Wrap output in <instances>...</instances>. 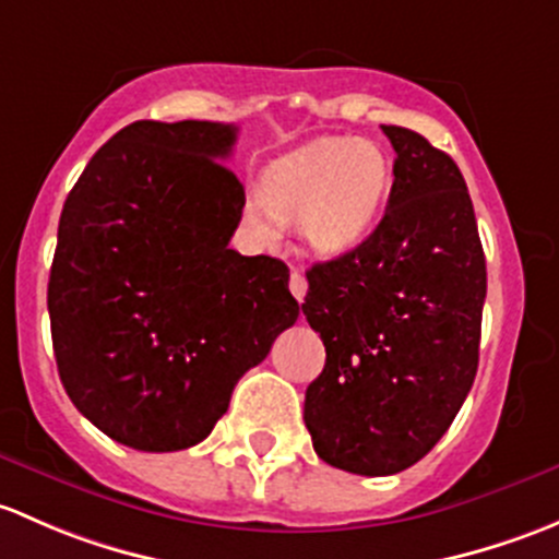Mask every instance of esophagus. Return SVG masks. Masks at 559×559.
I'll list each match as a JSON object with an SVG mask.
<instances>
[{"mask_svg": "<svg viewBox=\"0 0 559 559\" xmlns=\"http://www.w3.org/2000/svg\"><path fill=\"white\" fill-rule=\"evenodd\" d=\"M307 277H304L301 272H293L290 274V293L296 296V301H304V296H307Z\"/></svg>", "mask_w": 559, "mask_h": 559, "instance_id": "34e87169", "label": "esophagus"}]
</instances>
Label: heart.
Here are the masks:
<instances>
[{
  "label": "heart",
  "instance_id": "1",
  "mask_svg": "<svg viewBox=\"0 0 559 559\" xmlns=\"http://www.w3.org/2000/svg\"><path fill=\"white\" fill-rule=\"evenodd\" d=\"M390 188V160L371 142L318 140L282 155L252 188L241 217L272 245L282 223H298L304 245L322 258L353 252L368 239Z\"/></svg>",
  "mask_w": 559,
  "mask_h": 559
}]
</instances>
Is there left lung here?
I'll use <instances>...</instances> for the list:
<instances>
[{
  "label": "left lung",
  "mask_w": 559,
  "mask_h": 559,
  "mask_svg": "<svg viewBox=\"0 0 559 559\" xmlns=\"http://www.w3.org/2000/svg\"><path fill=\"white\" fill-rule=\"evenodd\" d=\"M395 151L379 226L314 263L301 309L325 344L304 423L333 468L390 476L436 447L479 366L485 250L457 164L423 134L382 126Z\"/></svg>",
  "instance_id": "obj_1"
}]
</instances>
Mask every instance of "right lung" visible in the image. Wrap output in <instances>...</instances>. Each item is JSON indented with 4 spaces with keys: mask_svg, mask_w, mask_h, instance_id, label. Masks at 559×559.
Returning <instances> with one entry per match:
<instances>
[{
    "mask_svg": "<svg viewBox=\"0 0 559 559\" xmlns=\"http://www.w3.org/2000/svg\"><path fill=\"white\" fill-rule=\"evenodd\" d=\"M237 126L136 120L69 191L48 282L61 384L118 444L177 452L226 414L234 388L298 320L277 258L228 247L245 188Z\"/></svg>",
    "mask_w": 559,
    "mask_h": 559,
    "instance_id": "1",
    "label": "right lung"
}]
</instances>
